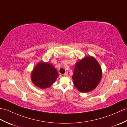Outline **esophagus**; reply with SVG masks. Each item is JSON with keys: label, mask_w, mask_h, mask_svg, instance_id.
<instances>
[{"label": "esophagus", "mask_w": 127, "mask_h": 127, "mask_svg": "<svg viewBox=\"0 0 127 127\" xmlns=\"http://www.w3.org/2000/svg\"><path fill=\"white\" fill-rule=\"evenodd\" d=\"M67 75H68V73H67V72H65L64 74V75L65 76H67Z\"/></svg>", "instance_id": "obj_1"}]
</instances>
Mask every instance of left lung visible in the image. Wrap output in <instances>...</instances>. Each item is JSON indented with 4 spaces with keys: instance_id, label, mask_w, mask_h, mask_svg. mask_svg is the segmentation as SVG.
<instances>
[{
    "instance_id": "left-lung-1",
    "label": "left lung",
    "mask_w": 127,
    "mask_h": 127,
    "mask_svg": "<svg viewBox=\"0 0 127 127\" xmlns=\"http://www.w3.org/2000/svg\"><path fill=\"white\" fill-rule=\"evenodd\" d=\"M102 76L99 63L91 56H87L76 63L72 75L73 83L79 91L88 93L97 87Z\"/></svg>"
}]
</instances>
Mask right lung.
Returning <instances> with one entry per match:
<instances>
[{
	"instance_id": "1",
	"label": "right lung",
	"mask_w": 127,
	"mask_h": 127,
	"mask_svg": "<svg viewBox=\"0 0 127 127\" xmlns=\"http://www.w3.org/2000/svg\"><path fill=\"white\" fill-rule=\"evenodd\" d=\"M58 77V73L54 65L43 61L37 63L31 73L32 83L42 89L51 87Z\"/></svg>"
}]
</instances>
